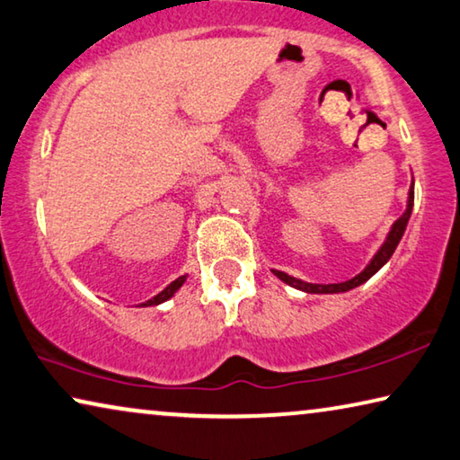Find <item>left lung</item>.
Here are the masks:
<instances>
[{
  "instance_id": "obj_1",
  "label": "left lung",
  "mask_w": 460,
  "mask_h": 460,
  "mask_svg": "<svg viewBox=\"0 0 460 460\" xmlns=\"http://www.w3.org/2000/svg\"><path fill=\"white\" fill-rule=\"evenodd\" d=\"M411 208H413V184L410 188V200H407L405 213L401 215L395 223H393L387 242H385L381 250L376 252V256L370 260V264L364 268L358 276H354V279H349L346 282H338V284H309V282L296 280V279H293V276H288V274H284V272H279V270H274V274L279 276L282 282H287V284H290V287H295L298 290H305V293H323V295L346 293V290H349V288L360 287L362 282H367L370 276L376 274L378 270H381L385 264H387L389 258L393 256V252H395V247L399 245L401 237H403V233H405L407 221H410V217H411Z\"/></svg>"
}]
</instances>
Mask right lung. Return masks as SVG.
Wrapping results in <instances>:
<instances>
[{"label": "right lung", "mask_w": 460, "mask_h": 460, "mask_svg": "<svg viewBox=\"0 0 460 460\" xmlns=\"http://www.w3.org/2000/svg\"><path fill=\"white\" fill-rule=\"evenodd\" d=\"M184 280H186V276H180V279L178 280H173L172 284H170V287H167V288H164L162 290V293H159L157 296H153L151 298V301H147V303H143L141 305V307H151V305H159V303H164V301H167V298H170V296H173V293H176V290L181 287V284H184Z\"/></svg>", "instance_id": "right-lung-1"}]
</instances>
